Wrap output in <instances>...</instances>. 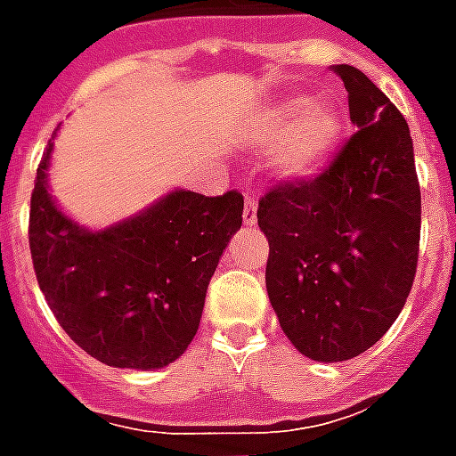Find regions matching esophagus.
Here are the masks:
<instances>
[{"label": "esophagus", "mask_w": 456, "mask_h": 456, "mask_svg": "<svg viewBox=\"0 0 456 456\" xmlns=\"http://www.w3.org/2000/svg\"><path fill=\"white\" fill-rule=\"evenodd\" d=\"M256 208H258L256 198H254V195H248L247 202H244V215H241L247 227H254V224H256Z\"/></svg>", "instance_id": "1"}]
</instances>
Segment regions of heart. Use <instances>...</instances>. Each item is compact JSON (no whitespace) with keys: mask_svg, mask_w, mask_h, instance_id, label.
I'll return each mask as SVG.
<instances>
[{"mask_svg":"<svg viewBox=\"0 0 456 456\" xmlns=\"http://www.w3.org/2000/svg\"><path fill=\"white\" fill-rule=\"evenodd\" d=\"M342 134V114L332 102L288 94L266 107L254 126L256 146L278 143L276 170L286 178H310L322 170Z\"/></svg>","mask_w":456,"mask_h":456,"instance_id":"b5f03b06","label":"heart"}]
</instances>
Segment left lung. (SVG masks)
<instances>
[{"label": "left lung", "instance_id": "obj_1", "mask_svg": "<svg viewBox=\"0 0 456 456\" xmlns=\"http://www.w3.org/2000/svg\"><path fill=\"white\" fill-rule=\"evenodd\" d=\"M356 131L313 180L258 200L266 290L297 352L346 362L401 315L420 251V183L408 121L352 65H335Z\"/></svg>", "mask_w": 456, "mask_h": 456}]
</instances>
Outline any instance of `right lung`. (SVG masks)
I'll use <instances>...</instances> for the list:
<instances>
[{"instance_id": "1", "label": "right lung", "mask_w": 456, "mask_h": 456, "mask_svg": "<svg viewBox=\"0 0 456 456\" xmlns=\"http://www.w3.org/2000/svg\"><path fill=\"white\" fill-rule=\"evenodd\" d=\"M48 141L36 173L28 247L36 281L68 337L114 369H160L198 332L209 278L241 227L244 198L175 190L102 232L75 224L48 195Z\"/></svg>"}]
</instances>
